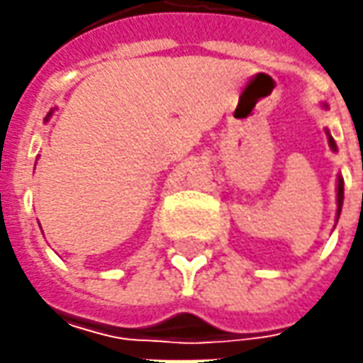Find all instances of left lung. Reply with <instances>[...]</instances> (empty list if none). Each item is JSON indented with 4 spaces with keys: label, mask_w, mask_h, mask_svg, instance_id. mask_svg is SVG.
Returning a JSON list of instances; mask_svg holds the SVG:
<instances>
[{
    "label": "left lung",
    "mask_w": 363,
    "mask_h": 363,
    "mask_svg": "<svg viewBox=\"0 0 363 363\" xmlns=\"http://www.w3.org/2000/svg\"><path fill=\"white\" fill-rule=\"evenodd\" d=\"M328 137H329V147L335 151L337 147H335L333 137H331V135H328ZM342 206H343V177L340 175V177H337V218H340V214H342Z\"/></svg>",
    "instance_id": "8db88e82"
}]
</instances>
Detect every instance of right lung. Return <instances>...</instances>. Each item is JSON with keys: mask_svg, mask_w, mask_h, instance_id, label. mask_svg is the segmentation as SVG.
<instances>
[{"mask_svg": "<svg viewBox=\"0 0 363 363\" xmlns=\"http://www.w3.org/2000/svg\"><path fill=\"white\" fill-rule=\"evenodd\" d=\"M50 115H52V113H48V117H46V119H50Z\"/></svg>", "mask_w": 363, "mask_h": 363, "instance_id": "obj_1", "label": "right lung"}]
</instances>
